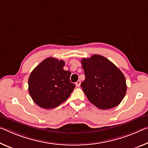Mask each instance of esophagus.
Listing matches in <instances>:
<instances>
[{"label":"esophagus","mask_w":148,"mask_h":148,"mask_svg":"<svg viewBox=\"0 0 148 148\" xmlns=\"http://www.w3.org/2000/svg\"><path fill=\"white\" fill-rule=\"evenodd\" d=\"M80 84H81V81L80 80L77 81L76 82V86L77 87V88H79V87L80 86Z\"/></svg>","instance_id":"1"}]
</instances>
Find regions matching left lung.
Listing matches in <instances>:
<instances>
[{
  "mask_svg": "<svg viewBox=\"0 0 148 148\" xmlns=\"http://www.w3.org/2000/svg\"><path fill=\"white\" fill-rule=\"evenodd\" d=\"M81 63L86 76L81 87L91 103L101 109H109L120 104L127 89L121 70L99 55L82 58Z\"/></svg>",
  "mask_w": 148,
  "mask_h": 148,
  "instance_id": "1",
  "label": "left lung"
}]
</instances>
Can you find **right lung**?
<instances>
[{
    "mask_svg": "<svg viewBox=\"0 0 148 148\" xmlns=\"http://www.w3.org/2000/svg\"><path fill=\"white\" fill-rule=\"evenodd\" d=\"M62 60L49 57L35 68L28 79V90L32 99L41 108L53 109L65 101L75 84L70 82L71 72L64 70Z\"/></svg>",
    "mask_w": 148,
    "mask_h": 148,
    "instance_id": "add662e5",
    "label": "right lung"
}]
</instances>
